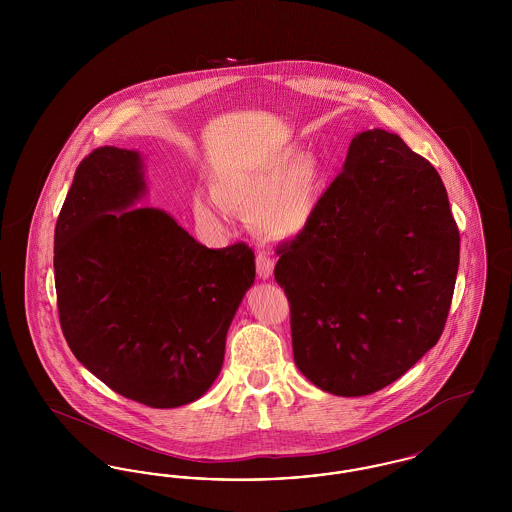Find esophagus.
<instances>
[{"mask_svg":"<svg viewBox=\"0 0 512 512\" xmlns=\"http://www.w3.org/2000/svg\"><path fill=\"white\" fill-rule=\"evenodd\" d=\"M257 274L263 278V280H267L270 278L272 274H274V259L265 253V251H261L259 255H257Z\"/></svg>","mask_w":512,"mask_h":512,"instance_id":"esophagus-1","label":"esophagus"}]
</instances>
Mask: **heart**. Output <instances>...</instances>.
<instances>
[{"label": "heart", "instance_id": "b5f03b06", "mask_svg": "<svg viewBox=\"0 0 512 512\" xmlns=\"http://www.w3.org/2000/svg\"><path fill=\"white\" fill-rule=\"evenodd\" d=\"M213 194L230 209L253 208L255 224L268 234L282 238L295 236L309 226L317 213L320 169L313 157L295 159L292 151H282L220 176L213 184ZM216 200L197 192L195 219L209 226H220L224 211Z\"/></svg>", "mask_w": 512, "mask_h": 512}]
</instances>
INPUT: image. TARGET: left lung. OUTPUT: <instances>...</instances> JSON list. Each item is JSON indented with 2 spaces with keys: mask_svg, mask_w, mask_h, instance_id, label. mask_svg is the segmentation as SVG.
I'll return each mask as SVG.
<instances>
[{
  "mask_svg": "<svg viewBox=\"0 0 512 512\" xmlns=\"http://www.w3.org/2000/svg\"><path fill=\"white\" fill-rule=\"evenodd\" d=\"M459 247L438 171L397 134H357L309 226L276 249L297 368L341 397L401 378L445 328Z\"/></svg>",
  "mask_w": 512,
  "mask_h": 512,
  "instance_id": "left-lung-1",
  "label": "left lung"
}]
</instances>
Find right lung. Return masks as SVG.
<instances>
[{
  "label": "right lung",
  "instance_id": "obj_1",
  "mask_svg": "<svg viewBox=\"0 0 512 512\" xmlns=\"http://www.w3.org/2000/svg\"><path fill=\"white\" fill-rule=\"evenodd\" d=\"M144 194L138 151L80 161L55 224L57 309L74 357L105 386L172 409L217 380L255 253L197 244L165 211L132 207Z\"/></svg>",
  "mask_w": 512,
  "mask_h": 512
}]
</instances>
